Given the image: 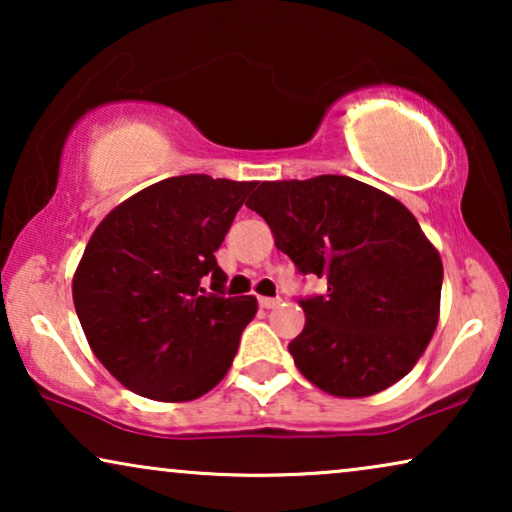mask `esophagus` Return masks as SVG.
<instances>
[{
	"label": "esophagus",
	"mask_w": 512,
	"mask_h": 512,
	"mask_svg": "<svg viewBox=\"0 0 512 512\" xmlns=\"http://www.w3.org/2000/svg\"><path fill=\"white\" fill-rule=\"evenodd\" d=\"M258 303H261V307H265V310H272V307H277L279 303H282V298H261Z\"/></svg>",
	"instance_id": "obj_1"
}]
</instances>
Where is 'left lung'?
<instances>
[{"label":"left lung","mask_w":512,"mask_h":512,"mask_svg":"<svg viewBox=\"0 0 512 512\" xmlns=\"http://www.w3.org/2000/svg\"><path fill=\"white\" fill-rule=\"evenodd\" d=\"M300 275L326 282L298 298L289 342L300 373L342 398L373 396L412 370L438 326L443 263L391 195L340 174L263 181L247 200Z\"/></svg>","instance_id":"obj_1"}]
</instances>
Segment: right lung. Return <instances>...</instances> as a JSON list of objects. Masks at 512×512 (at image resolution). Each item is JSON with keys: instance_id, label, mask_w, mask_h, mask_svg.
Instances as JSON below:
<instances>
[{"instance_id": "add662e5", "label": "right lung", "mask_w": 512, "mask_h": 512, "mask_svg": "<svg viewBox=\"0 0 512 512\" xmlns=\"http://www.w3.org/2000/svg\"><path fill=\"white\" fill-rule=\"evenodd\" d=\"M254 186L181 174L132 195L95 228L74 275V307L90 349L123 387L193 401L228 373L258 303L226 298L214 251Z\"/></svg>"}]
</instances>
